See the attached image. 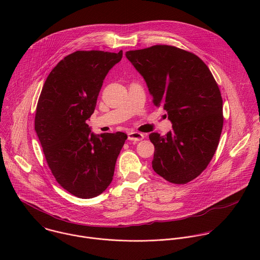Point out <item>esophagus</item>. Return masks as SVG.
Returning <instances> with one entry per match:
<instances>
[{"instance_id": "1", "label": "esophagus", "mask_w": 260, "mask_h": 260, "mask_svg": "<svg viewBox=\"0 0 260 260\" xmlns=\"http://www.w3.org/2000/svg\"><path fill=\"white\" fill-rule=\"evenodd\" d=\"M144 135L141 134V133H138V132H131L127 134V139L129 141H135V142H138V141H141L144 139Z\"/></svg>"}]
</instances>
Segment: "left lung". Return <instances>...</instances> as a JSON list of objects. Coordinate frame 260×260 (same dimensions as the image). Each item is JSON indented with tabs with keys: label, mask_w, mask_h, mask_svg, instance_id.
<instances>
[{
	"label": "left lung",
	"mask_w": 260,
	"mask_h": 260,
	"mask_svg": "<svg viewBox=\"0 0 260 260\" xmlns=\"http://www.w3.org/2000/svg\"><path fill=\"white\" fill-rule=\"evenodd\" d=\"M125 56L173 124L166 136L149 135L154 172L171 183L190 182L214 156L223 126L222 98L211 71L198 55L170 45L129 50Z\"/></svg>",
	"instance_id": "1"
}]
</instances>
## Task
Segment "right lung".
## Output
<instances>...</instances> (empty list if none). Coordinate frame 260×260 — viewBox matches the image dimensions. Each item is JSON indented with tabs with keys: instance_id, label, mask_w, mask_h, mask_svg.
Masks as SVG:
<instances>
[{
	"instance_id": "1",
	"label": "right lung",
	"mask_w": 260,
	"mask_h": 260,
	"mask_svg": "<svg viewBox=\"0 0 260 260\" xmlns=\"http://www.w3.org/2000/svg\"><path fill=\"white\" fill-rule=\"evenodd\" d=\"M122 58L118 53L76 51L61 59L48 75L35 116L47 165L60 186L80 199L104 192L127 136L91 133L86 123L108 72Z\"/></svg>"
}]
</instances>
